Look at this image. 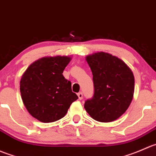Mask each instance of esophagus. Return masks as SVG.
Returning <instances> with one entry per match:
<instances>
[{"label":"esophagus","mask_w":156,"mask_h":156,"mask_svg":"<svg viewBox=\"0 0 156 156\" xmlns=\"http://www.w3.org/2000/svg\"><path fill=\"white\" fill-rule=\"evenodd\" d=\"M77 95H78L79 99H80V100H81L82 98H83V93H82V92H79V93L77 94Z\"/></svg>","instance_id":"obj_1"}]
</instances>
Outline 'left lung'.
Returning a JSON list of instances; mask_svg holds the SVG:
<instances>
[{
	"instance_id": "8db88e82",
	"label": "left lung",
	"mask_w": 156,
	"mask_h": 156,
	"mask_svg": "<svg viewBox=\"0 0 156 156\" xmlns=\"http://www.w3.org/2000/svg\"><path fill=\"white\" fill-rule=\"evenodd\" d=\"M93 75L94 94L85 101L87 113L95 121L111 122L128 108L134 92V76L117 57L98 52L86 57Z\"/></svg>"
}]
</instances>
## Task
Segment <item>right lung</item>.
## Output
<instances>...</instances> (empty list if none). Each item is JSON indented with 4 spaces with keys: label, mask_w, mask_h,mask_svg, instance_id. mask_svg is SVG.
<instances>
[{
    "label": "right lung",
    "mask_w": 156,
    "mask_h": 156,
    "mask_svg": "<svg viewBox=\"0 0 156 156\" xmlns=\"http://www.w3.org/2000/svg\"><path fill=\"white\" fill-rule=\"evenodd\" d=\"M71 58L67 56L42 58L32 63L20 80L24 105L33 118L44 123L64 118L70 105L78 99L71 83L63 71Z\"/></svg>",
    "instance_id": "1"
}]
</instances>
